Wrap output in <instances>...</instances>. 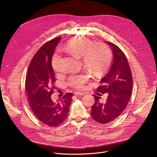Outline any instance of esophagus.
Returning <instances> with one entry per match:
<instances>
[{"mask_svg": "<svg viewBox=\"0 0 157 157\" xmlns=\"http://www.w3.org/2000/svg\"><path fill=\"white\" fill-rule=\"evenodd\" d=\"M75 95H78H78L79 96H83L86 94V93L85 92H81V91H76V92L75 93Z\"/></svg>", "mask_w": 157, "mask_h": 157, "instance_id": "esophagus-1", "label": "esophagus"}]
</instances>
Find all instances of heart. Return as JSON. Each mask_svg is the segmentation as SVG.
Segmentation results:
<instances>
[{"mask_svg": "<svg viewBox=\"0 0 157 157\" xmlns=\"http://www.w3.org/2000/svg\"><path fill=\"white\" fill-rule=\"evenodd\" d=\"M63 48L73 56L82 58L84 66L94 76L107 67L111 59L110 48L105 43H93L92 40L84 36H76L70 39ZM61 61V56L58 52H56L52 59V64L55 71H62ZM88 79V76L85 75L71 76L69 79V84L76 88L81 89Z\"/></svg>", "mask_w": 157, "mask_h": 157, "instance_id": "obj_1", "label": "heart"}]
</instances>
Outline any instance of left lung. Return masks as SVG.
Listing matches in <instances>:
<instances>
[{
    "label": "left lung",
    "mask_w": 157,
    "mask_h": 157,
    "mask_svg": "<svg viewBox=\"0 0 157 157\" xmlns=\"http://www.w3.org/2000/svg\"><path fill=\"white\" fill-rule=\"evenodd\" d=\"M105 43L113 53V64L109 72L101 78L97 90L107 97L104 102H101V98L93 95L95 103L91 113L95 121L103 124L113 121L121 114L130 99L133 84L131 70L124 53L115 44Z\"/></svg>",
    "instance_id": "left-lung-1"
}]
</instances>
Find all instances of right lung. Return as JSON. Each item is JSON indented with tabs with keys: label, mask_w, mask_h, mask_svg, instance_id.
<instances>
[{
	"label": "right lung",
	"mask_w": 157,
	"mask_h": 157,
	"mask_svg": "<svg viewBox=\"0 0 157 157\" xmlns=\"http://www.w3.org/2000/svg\"><path fill=\"white\" fill-rule=\"evenodd\" d=\"M61 37L44 43L32 58L27 71L25 90L29 105L42 123L56 127L63 123L70 110L72 93H66L56 101L51 96L56 87L52 59Z\"/></svg>",
	"instance_id": "1"
}]
</instances>
